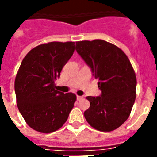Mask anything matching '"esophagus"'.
Instances as JSON below:
<instances>
[{"mask_svg": "<svg viewBox=\"0 0 157 157\" xmlns=\"http://www.w3.org/2000/svg\"><path fill=\"white\" fill-rule=\"evenodd\" d=\"M76 98H77V100L80 101V100H81V99H82V98H83V97H82V96H79V95H77V96H76Z\"/></svg>", "mask_w": 157, "mask_h": 157, "instance_id": "1", "label": "esophagus"}]
</instances>
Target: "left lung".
<instances>
[{
    "mask_svg": "<svg viewBox=\"0 0 157 157\" xmlns=\"http://www.w3.org/2000/svg\"><path fill=\"white\" fill-rule=\"evenodd\" d=\"M76 50L88 64L102 91L88 96L90 107L84 112L90 126L110 132L129 118L136 98V75L128 57L120 48L103 40L76 42Z\"/></svg>",
    "mask_w": 157,
    "mask_h": 157,
    "instance_id": "1",
    "label": "left lung"
}]
</instances>
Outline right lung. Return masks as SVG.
<instances>
[{
  "label": "right lung",
  "mask_w": 157,
  "mask_h": 157,
  "mask_svg": "<svg viewBox=\"0 0 157 157\" xmlns=\"http://www.w3.org/2000/svg\"><path fill=\"white\" fill-rule=\"evenodd\" d=\"M75 42H53L36 46L27 54L14 81L17 106L29 126L49 134L68 118L76 96L56 90L54 81L72 56Z\"/></svg>",
  "instance_id": "right-lung-1"
}]
</instances>
